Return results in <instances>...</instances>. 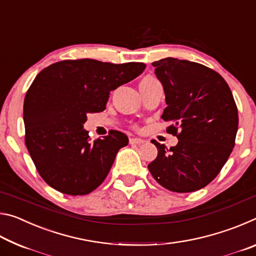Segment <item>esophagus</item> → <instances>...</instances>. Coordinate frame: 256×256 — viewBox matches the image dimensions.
Wrapping results in <instances>:
<instances>
[{
    "mask_svg": "<svg viewBox=\"0 0 256 256\" xmlns=\"http://www.w3.org/2000/svg\"><path fill=\"white\" fill-rule=\"evenodd\" d=\"M144 142V138H130V144H142Z\"/></svg>",
    "mask_w": 256,
    "mask_h": 256,
    "instance_id": "obj_1",
    "label": "esophagus"
}]
</instances>
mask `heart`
Segmentation results:
<instances>
[{
    "label": "heart",
    "mask_w": 256,
    "mask_h": 256,
    "mask_svg": "<svg viewBox=\"0 0 256 256\" xmlns=\"http://www.w3.org/2000/svg\"><path fill=\"white\" fill-rule=\"evenodd\" d=\"M152 81H157V80H156L154 76H146L142 79L141 82H152Z\"/></svg>",
    "instance_id": "1"
}]
</instances>
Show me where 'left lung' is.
<instances>
[{
  "label": "left lung",
  "instance_id": "left-lung-1",
  "mask_svg": "<svg viewBox=\"0 0 256 256\" xmlns=\"http://www.w3.org/2000/svg\"><path fill=\"white\" fill-rule=\"evenodd\" d=\"M167 107L162 118L178 138L170 149L157 141L158 156L148 168L172 192H194L219 174L230 156L238 128V112L224 78L196 62L166 58L152 63Z\"/></svg>",
  "mask_w": 256,
  "mask_h": 256
}]
</instances>
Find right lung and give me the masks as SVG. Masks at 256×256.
<instances>
[{"mask_svg":"<svg viewBox=\"0 0 256 256\" xmlns=\"http://www.w3.org/2000/svg\"><path fill=\"white\" fill-rule=\"evenodd\" d=\"M144 68L146 64L136 62L66 60L34 78L24 102V141L47 184L64 194L84 196L102 183L128 138L110 131L92 142L84 128L86 114L102 112L112 90Z\"/></svg>","mask_w":256,"mask_h":256,"instance_id":"obj_1","label":"right lung"}]
</instances>
